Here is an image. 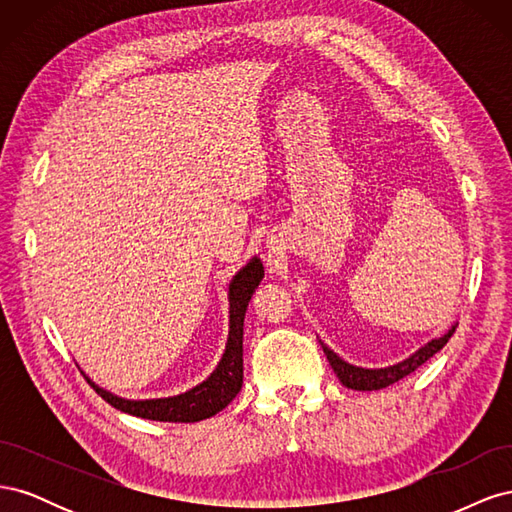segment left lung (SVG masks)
<instances>
[{"instance_id":"8db88e82","label":"left lung","mask_w":512,"mask_h":512,"mask_svg":"<svg viewBox=\"0 0 512 512\" xmlns=\"http://www.w3.org/2000/svg\"><path fill=\"white\" fill-rule=\"evenodd\" d=\"M453 333H455V324L444 335L431 339V342H427L423 348H418L414 354L408 356V359H404L401 363H395V365H389V367H380V369H365V367L350 365L348 361L342 359V356H337L324 342H320V346H322L324 354H327L335 376L344 386H348V389H352V391H380V389H386V386L399 382L401 378L410 376L414 369H418L425 361H429L433 354L440 352L446 346V342L451 339Z\"/></svg>"}]
</instances>
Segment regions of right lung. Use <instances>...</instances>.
I'll use <instances>...</instances> for the list:
<instances>
[{"label": "right lung", "mask_w": 512, "mask_h": 512, "mask_svg": "<svg viewBox=\"0 0 512 512\" xmlns=\"http://www.w3.org/2000/svg\"><path fill=\"white\" fill-rule=\"evenodd\" d=\"M265 277V267L260 258H252L247 265L232 277L228 284V303H230V324H228V342L222 354V361L213 369V374L196 384L194 389L175 397L162 399H123L108 393L96 382H87L94 386L96 393L108 401L113 408L128 412L132 416L149 418L160 423H196L224 410L232 399L237 397L243 384V318L247 303H250L256 286Z\"/></svg>", "instance_id": "right-lung-1"}]
</instances>
